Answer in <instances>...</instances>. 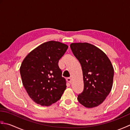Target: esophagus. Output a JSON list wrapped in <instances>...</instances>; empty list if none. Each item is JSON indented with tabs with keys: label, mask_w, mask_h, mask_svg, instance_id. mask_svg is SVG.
Segmentation results:
<instances>
[{
	"label": "esophagus",
	"mask_w": 130,
	"mask_h": 130,
	"mask_svg": "<svg viewBox=\"0 0 130 130\" xmlns=\"http://www.w3.org/2000/svg\"><path fill=\"white\" fill-rule=\"evenodd\" d=\"M67 80L69 83H71V79L70 78H68L67 79Z\"/></svg>",
	"instance_id": "1"
}]
</instances>
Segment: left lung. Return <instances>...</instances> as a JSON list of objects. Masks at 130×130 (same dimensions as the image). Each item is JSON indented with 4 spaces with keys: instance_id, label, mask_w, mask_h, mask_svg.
I'll list each match as a JSON object with an SVG mask.
<instances>
[{
    "instance_id": "8db88e82",
    "label": "left lung",
    "mask_w": 130,
    "mask_h": 130,
    "mask_svg": "<svg viewBox=\"0 0 130 130\" xmlns=\"http://www.w3.org/2000/svg\"><path fill=\"white\" fill-rule=\"evenodd\" d=\"M70 48L82 66L84 89L78 100L87 108L103 103L112 87L114 70L111 61L101 50L89 43H73Z\"/></svg>"
}]
</instances>
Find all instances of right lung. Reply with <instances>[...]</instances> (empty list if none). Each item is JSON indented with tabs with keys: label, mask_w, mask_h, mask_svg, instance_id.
<instances>
[{
	"label": "right lung",
	"mask_w": 130,
	"mask_h": 130,
	"mask_svg": "<svg viewBox=\"0 0 130 130\" xmlns=\"http://www.w3.org/2000/svg\"><path fill=\"white\" fill-rule=\"evenodd\" d=\"M68 46L50 41L41 44L27 55L20 68L23 86L35 103L49 106L61 97L66 80L58 65Z\"/></svg>",
	"instance_id": "right-lung-1"
}]
</instances>
